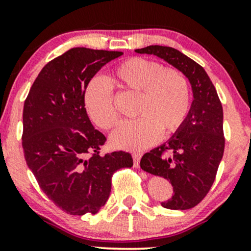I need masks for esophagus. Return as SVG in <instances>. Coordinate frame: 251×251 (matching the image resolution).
<instances>
[{"mask_svg":"<svg viewBox=\"0 0 251 251\" xmlns=\"http://www.w3.org/2000/svg\"><path fill=\"white\" fill-rule=\"evenodd\" d=\"M142 153H133L132 154V157H133V164H134V168H139V163H140V159H142Z\"/></svg>","mask_w":251,"mask_h":251,"instance_id":"esophagus-1","label":"esophagus"}]
</instances>
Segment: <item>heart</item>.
I'll return each mask as SVG.
<instances>
[{
    "mask_svg": "<svg viewBox=\"0 0 251 251\" xmlns=\"http://www.w3.org/2000/svg\"><path fill=\"white\" fill-rule=\"evenodd\" d=\"M109 82L125 93L138 94L134 116L123 123L113 134L114 148L142 151L153 145L163 134L180 127L190 109V83L183 72L165 67L145 57H129L109 74ZM85 107L99 127L109 129L117 125V109L112 89L101 80H93L85 92Z\"/></svg>",
    "mask_w": 251,
    "mask_h": 251,
    "instance_id": "obj_1",
    "label": "heart"
}]
</instances>
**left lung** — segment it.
Listing matches in <instances>:
<instances>
[{
    "instance_id": "8db88e82",
    "label": "left lung",
    "mask_w": 251,
    "mask_h": 251,
    "mask_svg": "<svg viewBox=\"0 0 251 251\" xmlns=\"http://www.w3.org/2000/svg\"><path fill=\"white\" fill-rule=\"evenodd\" d=\"M153 54L183 72L194 93L188 117L171 139L143 155L140 168L170 180L174 196L162 201L171 210L194 208L208 195L223 157V107L217 91L201 65L166 46L135 50Z\"/></svg>"
}]
</instances>
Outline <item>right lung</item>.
<instances>
[{
	"label": "right lung",
	"instance_id": "add662e5",
	"mask_svg": "<svg viewBox=\"0 0 251 251\" xmlns=\"http://www.w3.org/2000/svg\"><path fill=\"white\" fill-rule=\"evenodd\" d=\"M120 55L72 48L42 68L25 101V159L46 196L70 215L97 214L108 200L114 172L133 165L128 152L100 154L106 137L85 108L91 79Z\"/></svg>",
	"mask_w": 251,
	"mask_h": 251
}]
</instances>
